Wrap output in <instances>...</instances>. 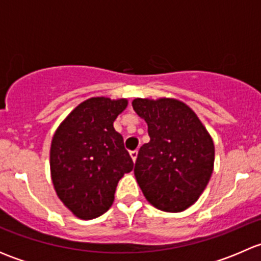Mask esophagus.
Returning a JSON list of instances; mask_svg holds the SVG:
<instances>
[{"mask_svg":"<svg viewBox=\"0 0 261 261\" xmlns=\"http://www.w3.org/2000/svg\"><path fill=\"white\" fill-rule=\"evenodd\" d=\"M130 155H131V159H133V162H136V159H138V150L130 151Z\"/></svg>","mask_w":261,"mask_h":261,"instance_id":"obj_1","label":"esophagus"}]
</instances>
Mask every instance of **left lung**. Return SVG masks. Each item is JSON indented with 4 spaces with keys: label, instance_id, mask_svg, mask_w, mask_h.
<instances>
[{
    "label": "left lung",
    "instance_id": "8db88e82",
    "mask_svg": "<svg viewBox=\"0 0 261 261\" xmlns=\"http://www.w3.org/2000/svg\"><path fill=\"white\" fill-rule=\"evenodd\" d=\"M150 141L140 147L136 180L147 201L165 212H181L203 193L213 172L215 146L197 115L173 98H135Z\"/></svg>",
    "mask_w": 261,
    "mask_h": 261
}]
</instances>
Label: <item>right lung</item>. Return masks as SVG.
<instances>
[{"mask_svg":"<svg viewBox=\"0 0 261 261\" xmlns=\"http://www.w3.org/2000/svg\"><path fill=\"white\" fill-rule=\"evenodd\" d=\"M127 99L93 97L78 105L55 131L50 172L55 192L82 220L109 211L118 180L134 168L114 121Z\"/></svg>","mask_w":261,"mask_h":261,"instance_id":"add662e5","label":"right lung"}]
</instances>
